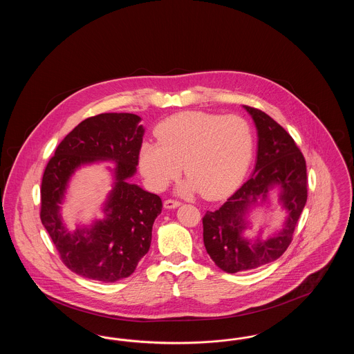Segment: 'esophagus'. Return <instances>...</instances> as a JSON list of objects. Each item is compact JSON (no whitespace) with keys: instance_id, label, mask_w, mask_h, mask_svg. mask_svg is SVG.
Masks as SVG:
<instances>
[{"instance_id":"esophagus-1","label":"esophagus","mask_w":354,"mask_h":354,"mask_svg":"<svg viewBox=\"0 0 354 354\" xmlns=\"http://www.w3.org/2000/svg\"><path fill=\"white\" fill-rule=\"evenodd\" d=\"M179 205H180V202L176 201V199H167V201H165V207L166 208H176Z\"/></svg>"}]
</instances>
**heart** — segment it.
<instances>
[{"label": "heart", "instance_id": "b5f03b06", "mask_svg": "<svg viewBox=\"0 0 354 354\" xmlns=\"http://www.w3.org/2000/svg\"><path fill=\"white\" fill-rule=\"evenodd\" d=\"M155 135L158 143L145 142L139 151L142 175L153 189L166 188L183 165L182 191L216 199L243 179L252 159V129L239 115L185 111L163 120Z\"/></svg>", "mask_w": 354, "mask_h": 354}]
</instances>
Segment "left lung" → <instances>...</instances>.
I'll return each instance as SVG.
<instances>
[{
  "instance_id": "obj_1",
  "label": "left lung",
  "mask_w": 354,
  "mask_h": 354,
  "mask_svg": "<svg viewBox=\"0 0 354 354\" xmlns=\"http://www.w3.org/2000/svg\"><path fill=\"white\" fill-rule=\"evenodd\" d=\"M259 134L257 160L252 176L216 211L203 216V241L209 257L227 273L256 270L279 259L293 240L296 224L308 198L306 163L293 138L264 111L244 106ZM282 187L281 200L288 211L285 228L256 245L241 237L243 216L251 202L266 197L272 186Z\"/></svg>"
}]
</instances>
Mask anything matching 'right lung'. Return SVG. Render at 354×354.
I'll return each instance as SVG.
<instances>
[{
    "label": "right lung",
    "mask_w": 354,
    "mask_h": 354,
    "mask_svg": "<svg viewBox=\"0 0 354 354\" xmlns=\"http://www.w3.org/2000/svg\"><path fill=\"white\" fill-rule=\"evenodd\" d=\"M140 118L129 113H106L82 120L55 149L41 183L39 218L68 270L90 280L114 283L129 277L149 252L153 220L162 199L127 183L134 175L142 147ZM118 163L116 185L106 203V219L91 230L68 233L59 215L68 178L77 167L95 160Z\"/></svg>",
    "instance_id": "1"
}]
</instances>
